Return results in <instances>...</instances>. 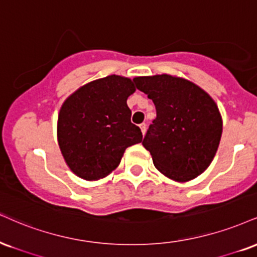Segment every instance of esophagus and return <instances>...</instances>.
Wrapping results in <instances>:
<instances>
[{"instance_id":"34e87169","label":"esophagus","mask_w":257,"mask_h":257,"mask_svg":"<svg viewBox=\"0 0 257 257\" xmlns=\"http://www.w3.org/2000/svg\"><path fill=\"white\" fill-rule=\"evenodd\" d=\"M140 128H141V132H142V134L145 135V133H146V129H147V125H146V123H141V124H140Z\"/></svg>"}]
</instances>
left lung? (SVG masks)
Wrapping results in <instances>:
<instances>
[{
	"label": "left lung",
	"instance_id": "1",
	"mask_svg": "<svg viewBox=\"0 0 257 257\" xmlns=\"http://www.w3.org/2000/svg\"><path fill=\"white\" fill-rule=\"evenodd\" d=\"M133 81L156 105L157 117L142 141L154 166L178 182L202 174L214 158L222 133L214 100L195 83L168 74Z\"/></svg>",
	"mask_w": 257,
	"mask_h": 257
}]
</instances>
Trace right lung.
<instances>
[{
    "mask_svg": "<svg viewBox=\"0 0 257 257\" xmlns=\"http://www.w3.org/2000/svg\"><path fill=\"white\" fill-rule=\"evenodd\" d=\"M131 79L110 75L82 86L64 101L57 122L61 152L70 170L88 181L113 171L125 148L142 141L126 99Z\"/></svg>",
    "mask_w": 257,
    "mask_h": 257,
    "instance_id": "right-lung-1",
    "label": "right lung"
}]
</instances>
